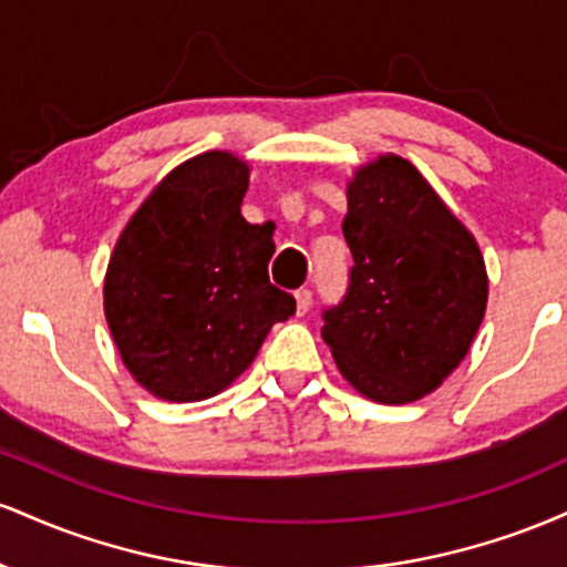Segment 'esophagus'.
I'll return each instance as SVG.
<instances>
[{
  "mask_svg": "<svg viewBox=\"0 0 567 567\" xmlns=\"http://www.w3.org/2000/svg\"><path fill=\"white\" fill-rule=\"evenodd\" d=\"M309 309H311V290L301 288V290L296 292V311H298V317H303Z\"/></svg>",
  "mask_w": 567,
  "mask_h": 567,
  "instance_id": "esophagus-1",
  "label": "esophagus"
}]
</instances>
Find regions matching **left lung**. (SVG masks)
I'll use <instances>...</instances> for the list:
<instances>
[{"label": "left lung", "mask_w": 567, "mask_h": 567, "mask_svg": "<svg viewBox=\"0 0 567 567\" xmlns=\"http://www.w3.org/2000/svg\"><path fill=\"white\" fill-rule=\"evenodd\" d=\"M349 288L324 311L322 338L351 386L408 405L442 386L470 351L487 306L472 231L396 154L360 165L347 184Z\"/></svg>", "instance_id": "8db88e82"}]
</instances>
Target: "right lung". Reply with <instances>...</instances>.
Instances as JSON below:
<instances>
[{
	"instance_id": "obj_1",
	"label": "right lung",
	"mask_w": 567,
	"mask_h": 567,
	"mask_svg": "<svg viewBox=\"0 0 567 567\" xmlns=\"http://www.w3.org/2000/svg\"><path fill=\"white\" fill-rule=\"evenodd\" d=\"M250 165L231 152L181 162L127 220L109 258L103 311L146 392L199 402L250 368L296 298L269 282L271 226L239 213Z\"/></svg>"
}]
</instances>
